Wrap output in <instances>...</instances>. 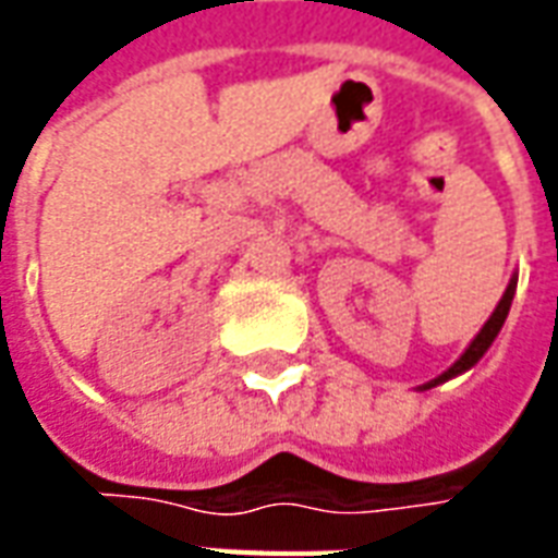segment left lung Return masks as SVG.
Segmentation results:
<instances>
[{
    "label": "left lung",
    "instance_id": "left-lung-1",
    "mask_svg": "<svg viewBox=\"0 0 558 558\" xmlns=\"http://www.w3.org/2000/svg\"><path fill=\"white\" fill-rule=\"evenodd\" d=\"M514 292H517V275L511 280H508V287H505L502 299H499V304H496V311L490 314V319L481 326V331L472 338V343H469L466 350H463V355L457 359L445 374H439L436 379H430V383H424V386H418V391H427V388H436L442 386V383H448V379H454V376L466 374V371H472L475 364L484 359V352L490 350L493 340H496V335L502 331L505 319H508V311H511V302H514Z\"/></svg>",
    "mask_w": 558,
    "mask_h": 558
}]
</instances>
